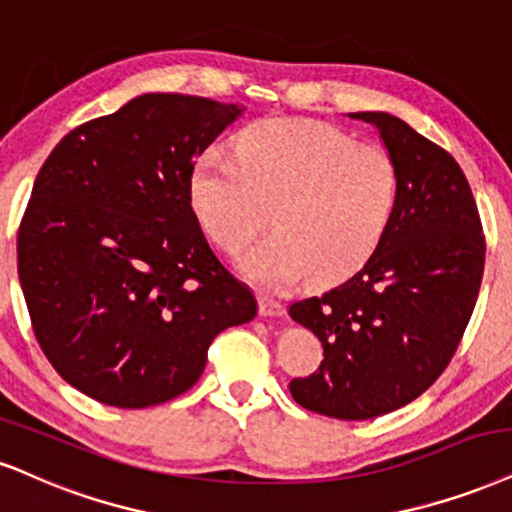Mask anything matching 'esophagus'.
Here are the masks:
<instances>
[{
  "instance_id": "1",
  "label": "esophagus",
  "mask_w": 512,
  "mask_h": 512,
  "mask_svg": "<svg viewBox=\"0 0 512 512\" xmlns=\"http://www.w3.org/2000/svg\"><path fill=\"white\" fill-rule=\"evenodd\" d=\"M282 311H285L282 301L273 299V296L258 294V313L266 315V318H275V315H282Z\"/></svg>"
}]
</instances>
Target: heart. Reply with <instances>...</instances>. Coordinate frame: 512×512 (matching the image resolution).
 <instances>
[{
	"instance_id": "b5f03b06",
	"label": "heart",
	"mask_w": 512,
	"mask_h": 512,
	"mask_svg": "<svg viewBox=\"0 0 512 512\" xmlns=\"http://www.w3.org/2000/svg\"><path fill=\"white\" fill-rule=\"evenodd\" d=\"M235 151L237 159L206 151L189 194L225 254L254 242L270 211L275 235L242 258L251 280L280 287L308 275L330 287L370 261L399 204V166L387 149L327 123L270 118L239 132Z\"/></svg>"
}]
</instances>
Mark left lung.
Segmentation results:
<instances>
[{"instance_id": "obj_1", "label": "left lung", "mask_w": 512, "mask_h": 512, "mask_svg": "<svg viewBox=\"0 0 512 512\" xmlns=\"http://www.w3.org/2000/svg\"><path fill=\"white\" fill-rule=\"evenodd\" d=\"M380 130L399 166V204L365 266L289 315L325 361L289 382L294 401L337 420H370L415 401L451 363L484 273V232L456 159L389 113H351Z\"/></svg>"}]
</instances>
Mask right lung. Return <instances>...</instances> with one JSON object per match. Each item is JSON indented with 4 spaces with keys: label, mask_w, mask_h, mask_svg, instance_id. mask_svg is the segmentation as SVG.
Returning <instances> with one entry per match:
<instances>
[{
    "label": "right lung",
    "mask_w": 512,
    "mask_h": 512,
    "mask_svg": "<svg viewBox=\"0 0 512 512\" xmlns=\"http://www.w3.org/2000/svg\"><path fill=\"white\" fill-rule=\"evenodd\" d=\"M242 113L142 94L68 132L37 173L18 280L44 356L90 399L147 408L185 394L213 339L256 315L189 194L197 156Z\"/></svg>",
    "instance_id": "obj_1"
}]
</instances>
